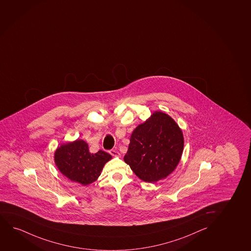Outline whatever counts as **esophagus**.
<instances>
[{
    "mask_svg": "<svg viewBox=\"0 0 251 251\" xmlns=\"http://www.w3.org/2000/svg\"><path fill=\"white\" fill-rule=\"evenodd\" d=\"M109 153H110L112 156H114V157H120V156H121V153L114 150H110Z\"/></svg>",
    "mask_w": 251,
    "mask_h": 251,
    "instance_id": "esophagus-1",
    "label": "esophagus"
}]
</instances>
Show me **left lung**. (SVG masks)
Instances as JSON below:
<instances>
[{
  "mask_svg": "<svg viewBox=\"0 0 251 251\" xmlns=\"http://www.w3.org/2000/svg\"><path fill=\"white\" fill-rule=\"evenodd\" d=\"M183 147V133L176 122L155 111L134 129L124 160L141 180L157 182L174 172Z\"/></svg>",
  "mask_w": 251,
  "mask_h": 251,
  "instance_id": "1",
  "label": "left lung"
}]
</instances>
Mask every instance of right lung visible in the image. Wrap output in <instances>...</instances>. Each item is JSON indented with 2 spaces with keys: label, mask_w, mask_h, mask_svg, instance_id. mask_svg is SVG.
Segmentation results:
<instances>
[{
  "label": "right lung",
  "mask_w": 251,
  "mask_h": 251,
  "mask_svg": "<svg viewBox=\"0 0 251 251\" xmlns=\"http://www.w3.org/2000/svg\"><path fill=\"white\" fill-rule=\"evenodd\" d=\"M112 156L102 150L90 152L88 144L84 140L62 143L54 153V161L58 171L70 181L83 186L97 181L105 164Z\"/></svg>",
  "instance_id": "1"
}]
</instances>
